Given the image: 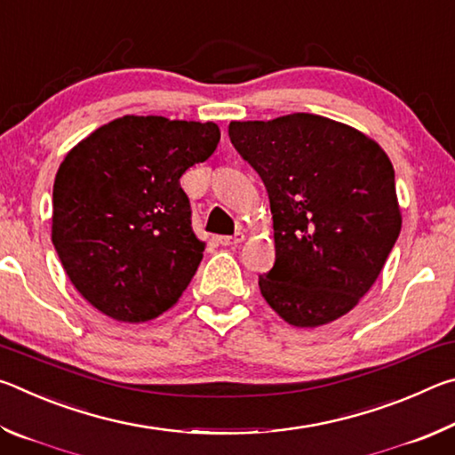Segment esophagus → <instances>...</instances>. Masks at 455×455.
I'll use <instances>...</instances> for the list:
<instances>
[{"mask_svg": "<svg viewBox=\"0 0 455 455\" xmlns=\"http://www.w3.org/2000/svg\"><path fill=\"white\" fill-rule=\"evenodd\" d=\"M243 241H244V233H241V230L235 233L233 236H219V243L222 246H236V244H241Z\"/></svg>", "mask_w": 455, "mask_h": 455, "instance_id": "esophagus-1", "label": "esophagus"}]
</instances>
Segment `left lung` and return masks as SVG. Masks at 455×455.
Here are the masks:
<instances>
[{"label":"left lung","instance_id":"1","mask_svg":"<svg viewBox=\"0 0 455 455\" xmlns=\"http://www.w3.org/2000/svg\"><path fill=\"white\" fill-rule=\"evenodd\" d=\"M228 136L271 203L276 259L259 276L260 295L292 327L347 315L402 230L389 156L357 128L305 112L235 120Z\"/></svg>","mask_w":455,"mask_h":455}]
</instances>
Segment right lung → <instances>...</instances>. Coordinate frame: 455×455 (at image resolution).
Returning a JSON list of instances; mask_svg holds the SVG:
<instances>
[{
	"label": "right lung",
	"instance_id": "1",
	"mask_svg": "<svg viewBox=\"0 0 455 455\" xmlns=\"http://www.w3.org/2000/svg\"><path fill=\"white\" fill-rule=\"evenodd\" d=\"M219 140L214 122L122 116L66 154L52 243L74 287L106 317L144 323L179 303L206 246L180 176Z\"/></svg>",
	"mask_w": 455,
	"mask_h": 455
}]
</instances>
